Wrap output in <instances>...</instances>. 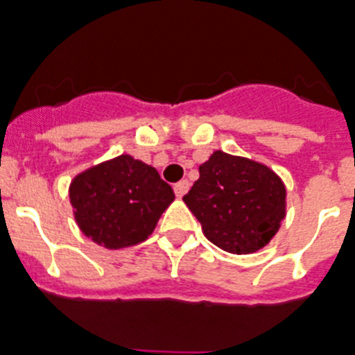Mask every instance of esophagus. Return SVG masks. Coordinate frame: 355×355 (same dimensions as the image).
<instances>
[{"instance_id": "34e87169", "label": "esophagus", "mask_w": 355, "mask_h": 355, "mask_svg": "<svg viewBox=\"0 0 355 355\" xmlns=\"http://www.w3.org/2000/svg\"><path fill=\"white\" fill-rule=\"evenodd\" d=\"M173 189H175V195H177L178 198H182V196L189 191V182H187V180H180V182L175 184Z\"/></svg>"}]
</instances>
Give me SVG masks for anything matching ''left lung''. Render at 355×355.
I'll return each mask as SVG.
<instances>
[{"label":"left lung","mask_w":355,"mask_h":355,"mask_svg":"<svg viewBox=\"0 0 355 355\" xmlns=\"http://www.w3.org/2000/svg\"><path fill=\"white\" fill-rule=\"evenodd\" d=\"M198 173L184 202L202 223L205 238L233 254L263 249L287 214L284 180L265 164L220 150Z\"/></svg>","instance_id":"obj_1"}]
</instances>
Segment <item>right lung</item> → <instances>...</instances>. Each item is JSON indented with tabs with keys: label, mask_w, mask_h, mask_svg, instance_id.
I'll list each match as a JSON object with an SVG mask.
<instances>
[{
	"label": "right lung",
	"mask_w": 355,
	"mask_h": 355,
	"mask_svg": "<svg viewBox=\"0 0 355 355\" xmlns=\"http://www.w3.org/2000/svg\"><path fill=\"white\" fill-rule=\"evenodd\" d=\"M68 193L83 234L112 251L144 242L175 200L159 171L132 155L85 169Z\"/></svg>",
	"instance_id": "1"
}]
</instances>
